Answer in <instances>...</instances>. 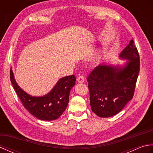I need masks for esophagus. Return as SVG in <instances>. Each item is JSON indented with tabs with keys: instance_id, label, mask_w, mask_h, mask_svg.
<instances>
[{
	"instance_id": "34e87169",
	"label": "esophagus",
	"mask_w": 153,
	"mask_h": 153,
	"mask_svg": "<svg viewBox=\"0 0 153 153\" xmlns=\"http://www.w3.org/2000/svg\"><path fill=\"white\" fill-rule=\"evenodd\" d=\"M77 81L78 83H83L85 82V77H84L83 76H79L78 77H77Z\"/></svg>"
}]
</instances>
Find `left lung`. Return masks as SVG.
<instances>
[{"label":"left lung","mask_w":153,"mask_h":153,"mask_svg":"<svg viewBox=\"0 0 153 153\" xmlns=\"http://www.w3.org/2000/svg\"><path fill=\"white\" fill-rule=\"evenodd\" d=\"M124 66L100 64L87 77L92 111L108 118L119 113L134 96L140 70V58L132 39L120 54Z\"/></svg>","instance_id":"1"}]
</instances>
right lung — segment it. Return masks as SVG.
<instances>
[{
	"mask_svg": "<svg viewBox=\"0 0 153 153\" xmlns=\"http://www.w3.org/2000/svg\"><path fill=\"white\" fill-rule=\"evenodd\" d=\"M10 81L25 109L30 114L41 120H56L65 111L69 102L70 92L76 84V77L66 76L60 79L51 91L42 97L28 95L16 83L14 74L10 69Z\"/></svg>",
	"mask_w": 153,
	"mask_h": 153,
	"instance_id": "obj_1",
	"label": "right lung"
}]
</instances>
